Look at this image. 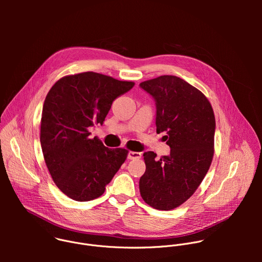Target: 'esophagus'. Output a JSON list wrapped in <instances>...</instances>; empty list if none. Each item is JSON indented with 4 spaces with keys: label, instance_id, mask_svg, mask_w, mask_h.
Here are the masks:
<instances>
[{
    "label": "esophagus",
    "instance_id": "esophagus-1",
    "mask_svg": "<svg viewBox=\"0 0 262 262\" xmlns=\"http://www.w3.org/2000/svg\"><path fill=\"white\" fill-rule=\"evenodd\" d=\"M141 157H142L141 152H137V151H129L127 155L128 160H138V159H141Z\"/></svg>",
    "mask_w": 262,
    "mask_h": 262
}]
</instances>
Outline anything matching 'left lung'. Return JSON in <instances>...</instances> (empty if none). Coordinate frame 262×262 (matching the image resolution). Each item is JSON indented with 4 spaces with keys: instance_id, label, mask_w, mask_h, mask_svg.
<instances>
[{
    "instance_id": "1",
    "label": "left lung",
    "mask_w": 262,
    "mask_h": 262,
    "mask_svg": "<svg viewBox=\"0 0 262 262\" xmlns=\"http://www.w3.org/2000/svg\"><path fill=\"white\" fill-rule=\"evenodd\" d=\"M157 105V133L165 132L169 156L160 160L144 152L146 171L139 188L151 207L170 210L188 200L205 177L212 158L215 119L206 96L175 76H161L142 82Z\"/></svg>"
}]
</instances>
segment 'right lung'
<instances>
[{"label":"right lung","mask_w":262,"mask_h":262,"mask_svg":"<svg viewBox=\"0 0 262 262\" xmlns=\"http://www.w3.org/2000/svg\"><path fill=\"white\" fill-rule=\"evenodd\" d=\"M134 85L87 71L63 77L49 91L40 123L42 154L54 182L72 200L100 197L125 162L126 149L90 139L89 127L102 124L112 102Z\"/></svg>","instance_id":"add662e5"}]
</instances>
